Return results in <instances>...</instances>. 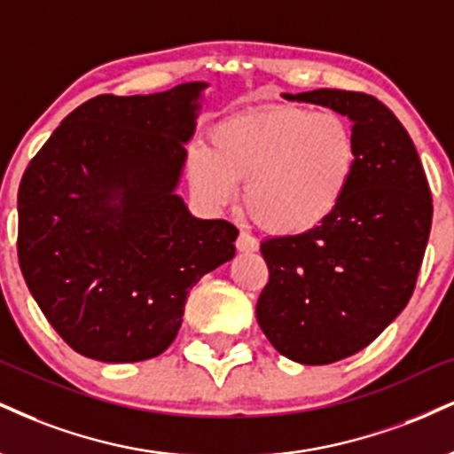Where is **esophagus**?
Instances as JSON below:
<instances>
[{
	"label": "esophagus",
	"instance_id": "esophagus-1",
	"mask_svg": "<svg viewBox=\"0 0 454 454\" xmlns=\"http://www.w3.org/2000/svg\"><path fill=\"white\" fill-rule=\"evenodd\" d=\"M258 247H260L258 239L251 237V234L245 232V231L239 232V237H237V249L239 251H258Z\"/></svg>",
	"mask_w": 454,
	"mask_h": 454
}]
</instances>
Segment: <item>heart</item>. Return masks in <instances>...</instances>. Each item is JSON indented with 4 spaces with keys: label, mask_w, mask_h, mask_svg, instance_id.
Listing matches in <instances>:
<instances>
[{
    "label": "heart",
    "mask_w": 454,
    "mask_h": 454,
    "mask_svg": "<svg viewBox=\"0 0 454 454\" xmlns=\"http://www.w3.org/2000/svg\"><path fill=\"white\" fill-rule=\"evenodd\" d=\"M213 152L196 150L190 179L213 205L231 203L245 184V207L275 232H304L336 209L357 167V139L336 112L269 107L226 118Z\"/></svg>",
    "instance_id": "b5f03b06"
}]
</instances>
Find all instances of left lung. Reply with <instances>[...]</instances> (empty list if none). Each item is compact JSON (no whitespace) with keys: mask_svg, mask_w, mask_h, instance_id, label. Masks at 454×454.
Returning a JSON list of instances; mask_svg holds the SVG:
<instances>
[{"mask_svg":"<svg viewBox=\"0 0 454 454\" xmlns=\"http://www.w3.org/2000/svg\"><path fill=\"white\" fill-rule=\"evenodd\" d=\"M351 118L357 167L319 226L260 245L269 283L255 317L294 362L325 365L368 347L411 300L431 231V192L411 135L368 92L286 95Z\"/></svg>","mask_w":454,"mask_h":454,"instance_id":"8db88e82","label":"left lung"}]
</instances>
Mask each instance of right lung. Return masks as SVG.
<instances>
[{"label":"right lung","instance_id":"right-lung-1","mask_svg":"<svg viewBox=\"0 0 454 454\" xmlns=\"http://www.w3.org/2000/svg\"><path fill=\"white\" fill-rule=\"evenodd\" d=\"M200 82L82 103L19 188V264L57 334L99 362L171 345L199 279L232 260L237 226L196 220L173 194Z\"/></svg>","mask_w":454,"mask_h":454}]
</instances>
